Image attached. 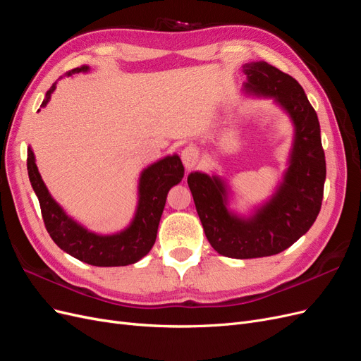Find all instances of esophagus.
Here are the masks:
<instances>
[{
    "mask_svg": "<svg viewBox=\"0 0 361 361\" xmlns=\"http://www.w3.org/2000/svg\"><path fill=\"white\" fill-rule=\"evenodd\" d=\"M180 158H182L183 166L190 170V169H192V167L195 166V164H197V161H199V150L195 149V147H192V146L185 147V149L182 150Z\"/></svg>",
    "mask_w": 361,
    "mask_h": 361,
    "instance_id": "esophagus-1",
    "label": "esophagus"
}]
</instances>
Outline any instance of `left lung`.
Wrapping results in <instances>:
<instances>
[{
  "label": "left lung",
  "instance_id": "1",
  "mask_svg": "<svg viewBox=\"0 0 361 361\" xmlns=\"http://www.w3.org/2000/svg\"><path fill=\"white\" fill-rule=\"evenodd\" d=\"M244 93L271 99L293 128L292 146L277 187L264 202L241 214L231 206V183L216 173L191 171L188 187L207 241L221 256L255 259L281 253L309 232L321 211L325 155L316 111L302 87L267 61L243 66Z\"/></svg>",
  "mask_w": 361,
  "mask_h": 361
}]
</instances>
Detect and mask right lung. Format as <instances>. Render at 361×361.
Wrapping results in <instances>:
<instances>
[{"label":"right lung","instance_id":"obj_1","mask_svg":"<svg viewBox=\"0 0 361 361\" xmlns=\"http://www.w3.org/2000/svg\"><path fill=\"white\" fill-rule=\"evenodd\" d=\"M87 72H90V68L84 64L81 68L69 71L66 76ZM56 89L57 82H54L47 92L40 108L48 105ZM27 170L31 187L40 203L43 221L52 241L72 257L93 267H125L143 259L155 244L167 194L170 188L178 185L183 178L182 161L176 154L149 164L140 173L137 206L133 220L122 231L102 235L89 231L76 221L52 197L40 176L31 146H28Z\"/></svg>","mask_w":361,"mask_h":361}]
</instances>
